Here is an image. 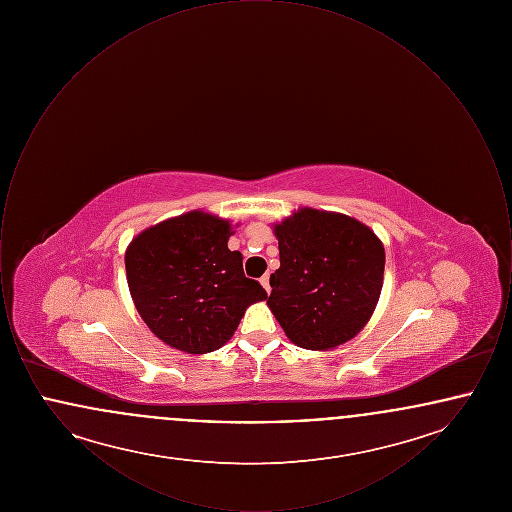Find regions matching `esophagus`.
I'll return each instance as SVG.
<instances>
[{"mask_svg": "<svg viewBox=\"0 0 512 512\" xmlns=\"http://www.w3.org/2000/svg\"><path fill=\"white\" fill-rule=\"evenodd\" d=\"M261 286L267 290V293L270 292V276H268V274H265V276L261 278Z\"/></svg>", "mask_w": 512, "mask_h": 512, "instance_id": "esophagus-1", "label": "esophagus"}]
</instances>
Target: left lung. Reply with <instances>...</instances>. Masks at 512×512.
I'll list each match as a JSON object with an SVG mask.
<instances>
[{
	"label": "left lung",
	"mask_w": 512,
	"mask_h": 512,
	"mask_svg": "<svg viewBox=\"0 0 512 512\" xmlns=\"http://www.w3.org/2000/svg\"><path fill=\"white\" fill-rule=\"evenodd\" d=\"M280 268L270 274L268 307L305 349H334L355 338L384 284L386 253L359 220L299 209L274 226Z\"/></svg>",
	"instance_id": "obj_1"
}]
</instances>
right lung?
<instances>
[{
	"label": "right lung",
	"mask_w": 512,
	"mask_h": 512,
	"mask_svg": "<svg viewBox=\"0 0 512 512\" xmlns=\"http://www.w3.org/2000/svg\"><path fill=\"white\" fill-rule=\"evenodd\" d=\"M228 220L203 211L159 222L124 255L134 305L149 330L186 353H209L236 332L245 309L267 299L244 274V257L228 249Z\"/></svg>",
	"instance_id": "add662e5"
}]
</instances>
